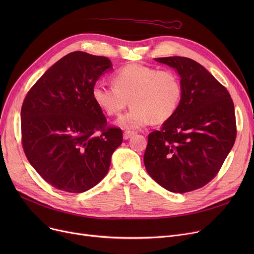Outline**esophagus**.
<instances>
[{
    "label": "esophagus",
    "mask_w": 254,
    "mask_h": 254,
    "mask_svg": "<svg viewBox=\"0 0 254 254\" xmlns=\"http://www.w3.org/2000/svg\"><path fill=\"white\" fill-rule=\"evenodd\" d=\"M134 135H135V131H132V130H125V132H124V139L127 140V139H129L131 136H134Z\"/></svg>",
    "instance_id": "1"
}]
</instances>
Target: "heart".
I'll return each mask as SVG.
<instances>
[{
    "instance_id": "1",
    "label": "heart",
    "mask_w": 254,
    "mask_h": 254,
    "mask_svg": "<svg viewBox=\"0 0 254 254\" xmlns=\"http://www.w3.org/2000/svg\"><path fill=\"white\" fill-rule=\"evenodd\" d=\"M91 96L109 116L120 115L130 103L132 107L119 118L118 125L139 128L150 120L152 124H163L174 115L181 102L182 84L174 71L130 64L114 74L113 85L93 86Z\"/></svg>"
}]
</instances>
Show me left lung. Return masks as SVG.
Returning a JSON list of instances; mask_svg holds the SVG:
<instances>
[{
    "mask_svg": "<svg viewBox=\"0 0 254 254\" xmlns=\"http://www.w3.org/2000/svg\"><path fill=\"white\" fill-rule=\"evenodd\" d=\"M155 61L178 72L182 98L174 115L148 135L144 165L164 189L184 193L214 178L233 148L234 103L228 89L195 61L183 57Z\"/></svg>",
    "mask_w": 254,
    "mask_h": 254,
    "instance_id": "obj_1",
    "label": "left lung"
}]
</instances>
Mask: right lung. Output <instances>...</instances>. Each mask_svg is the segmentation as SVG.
Here are the masks:
<instances>
[{"mask_svg": "<svg viewBox=\"0 0 254 254\" xmlns=\"http://www.w3.org/2000/svg\"><path fill=\"white\" fill-rule=\"evenodd\" d=\"M112 68L109 59L74 51L41 76L21 107L26 158L48 184L79 193L108 173L123 130L107 126L92 100L97 80Z\"/></svg>", "mask_w": 254, "mask_h": 254, "instance_id": "right-lung-1", "label": "right lung"}]
</instances>
